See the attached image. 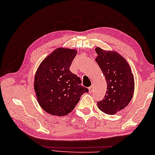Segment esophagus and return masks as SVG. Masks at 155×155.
Instances as JSON below:
<instances>
[{
    "label": "esophagus",
    "mask_w": 155,
    "mask_h": 155,
    "mask_svg": "<svg viewBox=\"0 0 155 155\" xmlns=\"http://www.w3.org/2000/svg\"><path fill=\"white\" fill-rule=\"evenodd\" d=\"M88 90H89V92L90 93H92L93 91V85L91 86V87L88 88Z\"/></svg>",
    "instance_id": "34e87169"
}]
</instances>
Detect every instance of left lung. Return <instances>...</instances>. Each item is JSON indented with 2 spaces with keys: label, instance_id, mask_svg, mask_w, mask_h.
Returning <instances> with one entry per match:
<instances>
[{
  "label": "left lung",
  "instance_id": "left-lung-1",
  "mask_svg": "<svg viewBox=\"0 0 155 155\" xmlns=\"http://www.w3.org/2000/svg\"><path fill=\"white\" fill-rule=\"evenodd\" d=\"M99 67L104 75L107 91L102 100L97 101L99 109L114 115L127 106L134 93V77L126 60L115 51H106L96 47Z\"/></svg>",
  "mask_w": 155,
  "mask_h": 155
}]
</instances>
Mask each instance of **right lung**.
Listing matches in <instances>:
<instances>
[{
    "instance_id": "obj_1",
    "label": "right lung",
    "mask_w": 155,
    "mask_h": 155,
    "mask_svg": "<svg viewBox=\"0 0 155 155\" xmlns=\"http://www.w3.org/2000/svg\"><path fill=\"white\" fill-rule=\"evenodd\" d=\"M77 51L58 48L42 61L35 75L38 101L52 115L64 116L74 109L81 95L88 89L69 68Z\"/></svg>"
}]
</instances>
